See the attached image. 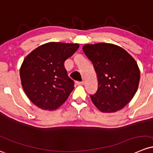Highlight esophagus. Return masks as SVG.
<instances>
[{
	"label": "esophagus",
	"instance_id": "34e87169",
	"mask_svg": "<svg viewBox=\"0 0 153 153\" xmlns=\"http://www.w3.org/2000/svg\"><path fill=\"white\" fill-rule=\"evenodd\" d=\"M76 84L78 86H82V85H83V82H76Z\"/></svg>",
	"mask_w": 153,
	"mask_h": 153
}]
</instances>
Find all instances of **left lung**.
Returning <instances> with one entry per match:
<instances>
[{"label": "left lung", "mask_w": 153, "mask_h": 153, "mask_svg": "<svg viewBox=\"0 0 153 153\" xmlns=\"http://www.w3.org/2000/svg\"><path fill=\"white\" fill-rule=\"evenodd\" d=\"M83 50L97 77V92L90 95L93 104L102 113L123 109L139 87L140 71L136 60L123 48L110 43L87 44Z\"/></svg>", "instance_id": "8db88e82"}]
</instances>
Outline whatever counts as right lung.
<instances>
[{"mask_svg":"<svg viewBox=\"0 0 153 153\" xmlns=\"http://www.w3.org/2000/svg\"><path fill=\"white\" fill-rule=\"evenodd\" d=\"M78 44L48 42L24 59L20 70L21 84L32 103L42 110L54 111L67 100L74 89L64 63Z\"/></svg>","mask_w":153,"mask_h":153,"instance_id":"right-lung-1","label":"right lung"}]
</instances>
